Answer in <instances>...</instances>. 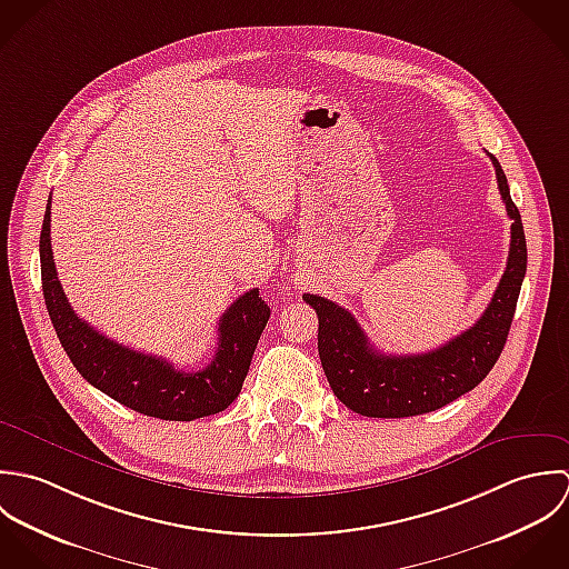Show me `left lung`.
Instances as JSON below:
<instances>
[{"label": "left lung", "mask_w": 569, "mask_h": 569, "mask_svg": "<svg viewBox=\"0 0 569 569\" xmlns=\"http://www.w3.org/2000/svg\"><path fill=\"white\" fill-rule=\"evenodd\" d=\"M488 156L512 227L503 277L472 328L427 353H380L369 345L351 312L326 297L303 295L319 317L323 371L347 409L367 418H409L436 411L475 389L501 356L526 277L528 248L506 173L499 160Z\"/></svg>", "instance_id": "8db88e82"}]
</instances>
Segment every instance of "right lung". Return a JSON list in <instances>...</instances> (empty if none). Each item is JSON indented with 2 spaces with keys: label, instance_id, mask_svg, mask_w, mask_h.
<instances>
[{
  "label": "right lung",
  "instance_id": "1",
  "mask_svg": "<svg viewBox=\"0 0 569 569\" xmlns=\"http://www.w3.org/2000/svg\"><path fill=\"white\" fill-rule=\"evenodd\" d=\"M43 299L61 347L77 371L116 402L151 418L189 422L224 411L239 396L254 347L270 319V308L252 288L241 295L218 323V351L200 371L176 369L167 358L124 347L79 319L57 277L50 246V200L41 239Z\"/></svg>",
  "mask_w": 569,
  "mask_h": 569
}]
</instances>
